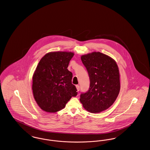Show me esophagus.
<instances>
[{
    "label": "esophagus",
    "instance_id": "obj_1",
    "mask_svg": "<svg viewBox=\"0 0 150 150\" xmlns=\"http://www.w3.org/2000/svg\"><path fill=\"white\" fill-rule=\"evenodd\" d=\"M76 89H77V91L79 92V90H80V86H79V85H76Z\"/></svg>",
    "mask_w": 150,
    "mask_h": 150
}]
</instances>
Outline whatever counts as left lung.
I'll list each match as a JSON object with an SVG mask.
<instances>
[{"instance_id": "left-lung-1", "label": "left lung", "mask_w": 150, "mask_h": 150, "mask_svg": "<svg viewBox=\"0 0 150 150\" xmlns=\"http://www.w3.org/2000/svg\"><path fill=\"white\" fill-rule=\"evenodd\" d=\"M88 71L90 86L80 94V100L87 111L98 113L110 107L120 92V75L114 60L100 52L81 57Z\"/></svg>"}]
</instances>
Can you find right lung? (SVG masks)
Returning a JSON list of instances; mask_svg holds the SVG:
<instances>
[{"instance_id": "add662e5", "label": "right lung", "mask_w": 150, "mask_h": 150, "mask_svg": "<svg viewBox=\"0 0 150 150\" xmlns=\"http://www.w3.org/2000/svg\"><path fill=\"white\" fill-rule=\"evenodd\" d=\"M74 53L50 52L40 59L33 77V92L38 106L48 112L63 109L78 94L67 69Z\"/></svg>"}]
</instances>
